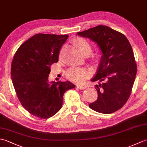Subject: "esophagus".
Segmentation results:
<instances>
[{
  "label": "esophagus",
  "mask_w": 147,
  "mask_h": 147,
  "mask_svg": "<svg viewBox=\"0 0 147 147\" xmlns=\"http://www.w3.org/2000/svg\"><path fill=\"white\" fill-rule=\"evenodd\" d=\"M77 87L80 90H85L86 88V86L82 85H81V84H78V85H77Z\"/></svg>",
  "instance_id": "34e87169"
}]
</instances>
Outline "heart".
<instances>
[{"mask_svg":"<svg viewBox=\"0 0 147 147\" xmlns=\"http://www.w3.org/2000/svg\"><path fill=\"white\" fill-rule=\"evenodd\" d=\"M76 45L83 54L86 51H91V47L85 39L78 38L75 40ZM61 56V54L60 55ZM92 71L85 67H72L66 71L65 75L67 78L72 82L82 83L91 75Z\"/></svg>","mask_w":147,"mask_h":147,"instance_id":"obj_1","label":"heart"}]
</instances>
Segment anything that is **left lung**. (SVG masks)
Here are the masks:
<instances>
[{
	"instance_id": "obj_1",
	"label": "left lung",
	"mask_w": 147,
	"mask_h": 147,
	"mask_svg": "<svg viewBox=\"0 0 147 147\" xmlns=\"http://www.w3.org/2000/svg\"><path fill=\"white\" fill-rule=\"evenodd\" d=\"M76 34L96 42L102 52L91 80L100 82L95 85L98 98L89 107L100 113H113L126 104L135 82L137 66L131 45L125 35L107 26L98 25Z\"/></svg>"
}]
</instances>
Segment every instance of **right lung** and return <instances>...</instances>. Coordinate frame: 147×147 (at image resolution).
<instances>
[{
	"label": "right lung",
	"instance_id": "obj_1",
	"mask_svg": "<svg viewBox=\"0 0 147 147\" xmlns=\"http://www.w3.org/2000/svg\"><path fill=\"white\" fill-rule=\"evenodd\" d=\"M67 35L38 33L20 45L11 64V75L22 106L34 116L48 119L62 105L67 90L75 88L69 82H49L51 66L58 62Z\"/></svg>",
	"mask_w": 147,
	"mask_h": 147
}]
</instances>
